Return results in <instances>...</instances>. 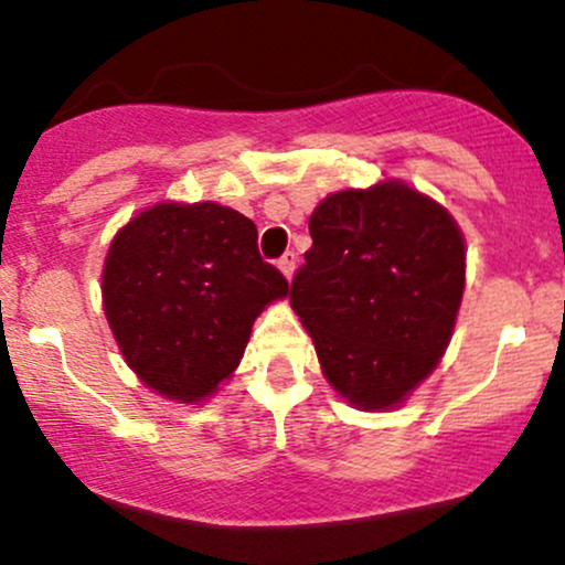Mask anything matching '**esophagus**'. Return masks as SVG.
<instances>
[{"label": "esophagus", "mask_w": 565, "mask_h": 565, "mask_svg": "<svg viewBox=\"0 0 565 565\" xmlns=\"http://www.w3.org/2000/svg\"><path fill=\"white\" fill-rule=\"evenodd\" d=\"M295 265H298V256H295L292 250H287V254H284L281 259H278V270H281L287 278H292Z\"/></svg>", "instance_id": "34e87169"}]
</instances>
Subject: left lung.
Listing matches in <instances>:
<instances>
[{
    "label": "left lung",
    "mask_w": 565,
    "mask_h": 565,
    "mask_svg": "<svg viewBox=\"0 0 565 565\" xmlns=\"http://www.w3.org/2000/svg\"><path fill=\"white\" fill-rule=\"evenodd\" d=\"M295 315L324 380L358 409L398 407L440 363L465 292V237L398 180L339 191L309 218Z\"/></svg>",
    "instance_id": "8db88e82"
}]
</instances>
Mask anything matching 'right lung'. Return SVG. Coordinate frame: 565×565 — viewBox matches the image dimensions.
Wrapping results in <instances>:
<instances>
[{"mask_svg": "<svg viewBox=\"0 0 565 565\" xmlns=\"http://www.w3.org/2000/svg\"><path fill=\"white\" fill-rule=\"evenodd\" d=\"M287 295L254 221L215 202L147 207L114 235L104 265V311L125 363L182 404L215 393L254 319Z\"/></svg>", "mask_w": 565, "mask_h": 565, "instance_id": "add662e5", "label": "right lung"}]
</instances>
